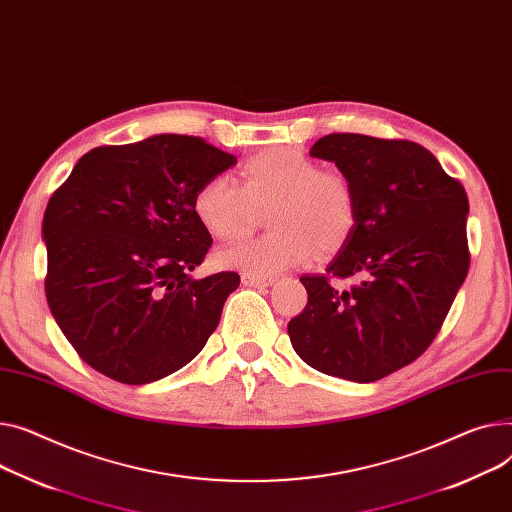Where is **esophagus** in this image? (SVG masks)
Segmentation results:
<instances>
[{
	"label": "esophagus",
	"mask_w": 512,
	"mask_h": 512,
	"mask_svg": "<svg viewBox=\"0 0 512 512\" xmlns=\"http://www.w3.org/2000/svg\"><path fill=\"white\" fill-rule=\"evenodd\" d=\"M243 280V286H249V288H267L274 284L276 280L274 278H265V276H253V274H243L241 276Z\"/></svg>",
	"instance_id": "obj_1"
}]
</instances>
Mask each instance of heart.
<instances>
[{
  "instance_id": "obj_1",
  "label": "heart",
  "mask_w": 512,
  "mask_h": 512,
  "mask_svg": "<svg viewBox=\"0 0 512 512\" xmlns=\"http://www.w3.org/2000/svg\"><path fill=\"white\" fill-rule=\"evenodd\" d=\"M193 214L214 238L243 241L267 216L269 234L224 249L218 263L253 276L280 274L315 257L319 247L335 251L356 224V195L350 181L321 166L292 146L265 148L247 158L230 177H212L197 187Z\"/></svg>"
}]
</instances>
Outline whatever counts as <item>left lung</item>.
Listing matches in <instances>:
<instances>
[{
    "label": "left lung",
    "mask_w": 512,
    "mask_h": 512,
    "mask_svg": "<svg viewBox=\"0 0 512 512\" xmlns=\"http://www.w3.org/2000/svg\"><path fill=\"white\" fill-rule=\"evenodd\" d=\"M311 156L350 181L356 224L325 274L300 278L309 302L288 335L315 370L372 383L426 352L465 282L467 193L407 140L329 133ZM346 277L348 291L336 286Z\"/></svg>",
    "instance_id": "8db88e82"
}]
</instances>
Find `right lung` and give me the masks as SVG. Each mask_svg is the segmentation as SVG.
<instances>
[{"instance_id": "right-lung-1", "label": "right lung", "mask_w": 512, "mask_h": 512, "mask_svg": "<svg viewBox=\"0 0 512 512\" xmlns=\"http://www.w3.org/2000/svg\"><path fill=\"white\" fill-rule=\"evenodd\" d=\"M234 164L206 140L160 133L90 150L53 193L43 218L47 302L88 366L146 385L206 346L241 278L189 276L212 245L191 203Z\"/></svg>"}]
</instances>
